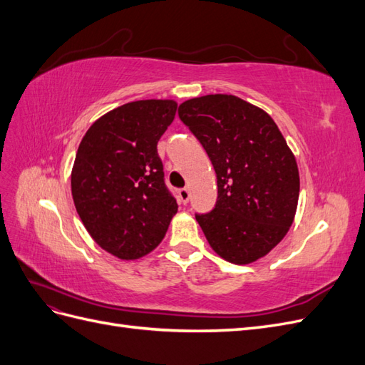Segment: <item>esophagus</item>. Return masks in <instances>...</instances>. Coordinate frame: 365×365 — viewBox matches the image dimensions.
Listing matches in <instances>:
<instances>
[{
  "mask_svg": "<svg viewBox=\"0 0 365 365\" xmlns=\"http://www.w3.org/2000/svg\"><path fill=\"white\" fill-rule=\"evenodd\" d=\"M178 196H180V201L182 204H187L190 200V192H189V189H185V187H184V189L178 190Z\"/></svg>",
  "mask_w": 365,
  "mask_h": 365,
  "instance_id": "esophagus-1",
  "label": "esophagus"
}]
</instances>
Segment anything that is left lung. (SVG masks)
<instances>
[{"label":"left lung","instance_id":"8db88e82","mask_svg":"<svg viewBox=\"0 0 365 365\" xmlns=\"http://www.w3.org/2000/svg\"><path fill=\"white\" fill-rule=\"evenodd\" d=\"M178 114L216 172V205L196 215L210 247L236 264L267 256L292 225L300 193L280 129L263 109L231 94L190 98Z\"/></svg>","mask_w":365,"mask_h":365}]
</instances>
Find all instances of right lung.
<instances>
[{
    "mask_svg": "<svg viewBox=\"0 0 365 365\" xmlns=\"http://www.w3.org/2000/svg\"><path fill=\"white\" fill-rule=\"evenodd\" d=\"M175 101H137L96 120L71 170L77 213L96 244L134 260L155 250L178 204L164 182L157 145L175 118Z\"/></svg>",
    "mask_w": 365,
    "mask_h": 365,
    "instance_id": "right-lung-1",
    "label": "right lung"
}]
</instances>
